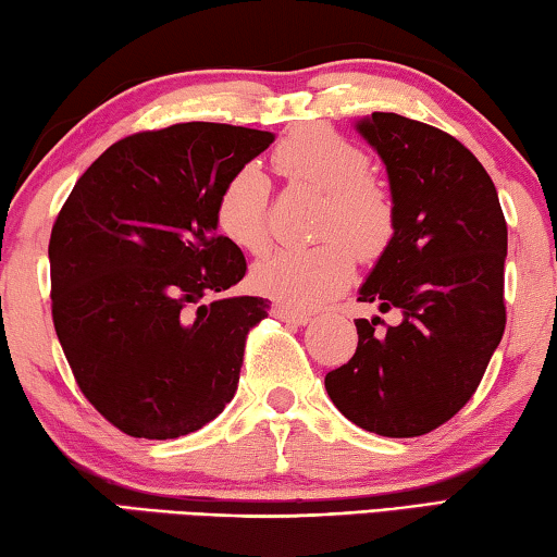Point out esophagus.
<instances>
[{"label":"esophagus","instance_id":"esophagus-1","mask_svg":"<svg viewBox=\"0 0 557 557\" xmlns=\"http://www.w3.org/2000/svg\"><path fill=\"white\" fill-rule=\"evenodd\" d=\"M273 317L286 321V324H294V326H304L311 321L309 313L294 311V309H288V306H273Z\"/></svg>","mask_w":557,"mask_h":557}]
</instances>
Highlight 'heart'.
I'll list each match as a JSON object with an SVG mask.
<instances>
[{"mask_svg":"<svg viewBox=\"0 0 557 557\" xmlns=\"http://www.w3.org/2000/svg\"><path fill=\"white\" fill-rule=\"evenodd\" d=\"M276 165L288 178L326 193L319 246L278 248L253 263L251 286L261 296L317 309L342 294L354 273V253L376 259L392 240L394 208L382 185L367 178L369 158L326 127H304L278 145ZM215 223L233 246L261 251L269 244V178L246 163L225 181Z\"/></svg>","mask_w":557,"mask_h":557,"instance_id":"b5f03b06","label":"heart"}]
</instances>
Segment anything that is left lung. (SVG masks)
Returning <instances> with one entry per match:
<instances>
[{
    "label": "left lung",
    "instance_id": "obj_1",
    "mask_svg": "<svg viewBox=\"0 0 557 557\" xmlns=\"http://www.w3.org/2000/svg\"><path fill=\"white\" fill-rule=\"evenodd\" d=\"M389 181L394 233L359 301L399 309L357 319L359 344L324 384L349 422L382 437H419L478 389L505 332L507 223L480 160L437 127L372 112L354 123Z\"/></svg>",
    "mask_w": 557,
    "mask_h": 557
}]
</instances>
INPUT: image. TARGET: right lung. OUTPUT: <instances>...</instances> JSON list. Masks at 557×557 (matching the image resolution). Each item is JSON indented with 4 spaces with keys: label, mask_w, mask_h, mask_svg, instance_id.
<instances>
[{
    "label": "right lung",
    "mask_w": 557,
    "mask_h": 557,
    "mask_svg": "<svg viewBox=\"0 0 557 557\" xmlns=\"http://www.w3.org/2000/svg\"><path fill=\"white\" fill-rule=\"evenodd\" d=\"M273 138L219 123L131 135L87 168L54 221V332L85 397L131 437L196 432L238 389L269 298L223 294L246 259L219 236L215 203Z\"/></svg>",
    "instance_id": "obj_1"
}]
</instances>
